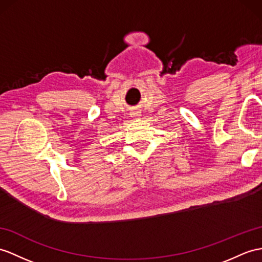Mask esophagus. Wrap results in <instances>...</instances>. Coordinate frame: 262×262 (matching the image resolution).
<instances>
[{
    "mask_svg": "<svg viewBox=\"0 0 262 262\" xmlns=\"http://www.w3.org/2000/svg\"><path fill=\"white\" fill-rule=\"evenodd\" d=\"M131 117H132V118H136V119H138V118L141 117V113L135 111V112H132V113H131Z\"/></svg>",
    "mask_w": 262,
    "mask_h": 262,
    "instance_id": "esophagus-1",
    "label": "esophagus"
}]
</instances>
